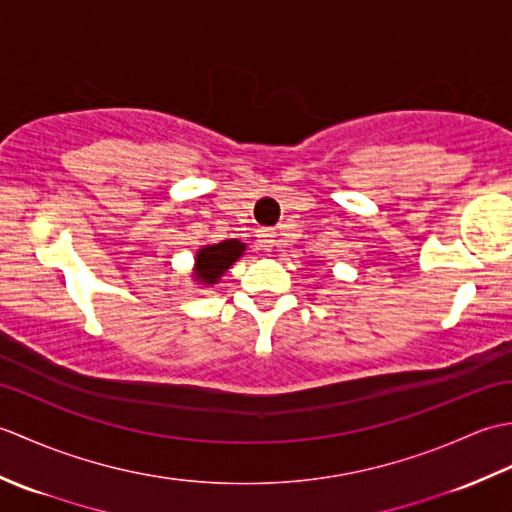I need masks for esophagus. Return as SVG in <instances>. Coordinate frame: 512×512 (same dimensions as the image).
Here are the masks:
<instances>
[{
    "label": "esophagus",
    "instance_id": "34e87169",
    "mask_svg": "<svg viewBox=\"0 0 512 512\" xmlns=\"http://www.w3.org/2000/svg\"><path fill=\"white\" fill-rule=\"evenodd\" d=\"M257 244L262 246L264 250H270L275 246V237H277V233L273 231V228H259L257 231Z\"/></svg>",
    "mask_w": 512,
    "mask_h": 512
}]
</instances>
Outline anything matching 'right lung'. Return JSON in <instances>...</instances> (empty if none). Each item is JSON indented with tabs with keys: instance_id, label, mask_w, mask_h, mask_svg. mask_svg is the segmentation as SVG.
<instances>
[{
	"instance_id": "1",
	"label": "right lung",
	"mask_w": 512,
	"mask_h": 512,
	"mask_svg": "<svg viewBox=\"0 0 512 512\" xmlns=\"http://www.w3.org/2000/svg\"><path fill=\"white\" fill-rule=\"evenodd\" d=\"M244 253L246 244L239 242V239H224L220 244H206L193 257L191 277L198 286L211 288Z\"/></svg>"
}]
</instances>
